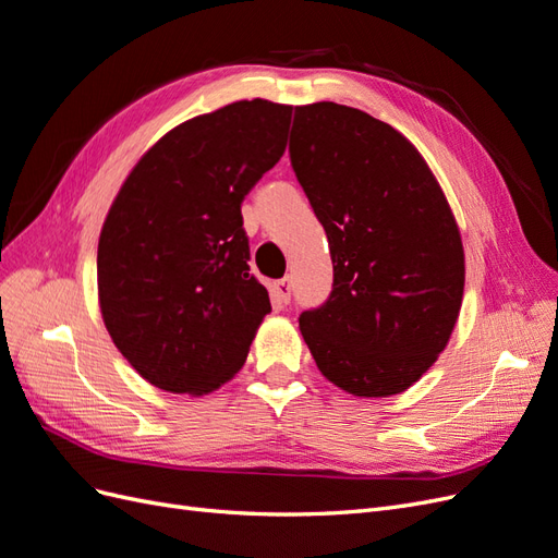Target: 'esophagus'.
Returning <instances> with one entry per match:
<instances>
[{
	"label": "esophagus",
	"mask_w": 558,
	"mask_h": 558,
	"mask_svg": "<svg viewBox=\"0 0 558 558\" xmlns=\"http://www.w3.org/2000/svg\"><path fill=\"white\" fill-rule=\"evenodd\" d=\"M272 295H275L277 302H281V305H289V302H291V279L275 281Z\"/></svg>",
	"instance_id": "obj_1"
}]
</instances>
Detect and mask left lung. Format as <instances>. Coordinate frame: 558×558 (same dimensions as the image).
<instances>
[{
	"mask_svg": "<svg viewBox=\"0 0 558 558\" xmlns=\"http://www.w3.org/2000/svg\"><path fill=\"white\" fill-rule=\"evenodd\" d=\"M289 154L332 258L330 298L300 314V332L342 391L402 393L445 351L463 302L440 183L398 130L335 102L295 107Z\"/></svg>",
	"mask_w": 558,
	"mask_h": 558,
	"instance_id": "8db88e82",
	"label": "left lung"
}]
</instances>
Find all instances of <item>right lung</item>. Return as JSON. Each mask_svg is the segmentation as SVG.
<instances>
[{
    "mask_svg": "<svg viewBox=\"0 0 558 558\" xmlns=\"http://www.w3.org/2000/svg\"><path fill=\"white\" fill-rule=\"evenodd\" d=\"M289 105L242 99L177 125L105 218L97 293L113 344L162 391L202 396L244 365L265 314L242 202L286 150Z\"/></svg>",
    "mask_w": 558,
    "mask_h": 558,
    "instance_id": "right-lung-1",
    "label": "right lung"
}]
</instances>
